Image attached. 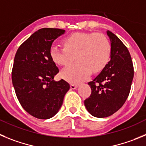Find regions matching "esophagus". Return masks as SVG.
<instances>
[{
  "mask_svg": "<svg viewBox=\"0 0 146 146\" xmlns=\"http://www.w3.org/2000/svg\"><path fill=\"white\" fill-rule=\"evenodd\" d=\"M77 87H78V85L70 84V89H76Z\"/></svg>",
  "mask_w": 146,
  "mask_h": 146,
  "instance_id": "obj_1",
  "label": "esophagus"
}]
</instances>
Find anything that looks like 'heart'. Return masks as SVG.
<instances>
[{"label": "heart", "instance_id": "1", "mask_svg": "<svg viewBox=\"0 0 146 146\" xmlns=\"http://www.w3.org/2000/svg\"><path fill=\"white\" fill-rule=\"evenodd\" d=\"M64 44L65 46L52 45L49 54L52 61L60 65L70 63L76 54L78 62L61 71L62 77L70 83L84 81L92 71H101L110 60L111 44L104 34L76 33L65 38Z\"/></svg>", "mask_w": 146, "mask_h": 146}]
</instances>
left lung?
<instances>
[{"mask_svg":"<svg viewBox=\"0 0 146 146\" xmlns=\"http://www.w3.org/2000/svg\"><path fill=\"white\" fill-rule=\"evenodd\" d=\"M111 60L92 81L88 83L92 94L84 100L87 111L94 117L110 116L122 107L128 98L134 77L130 54L126 46L111 31Z\"/></svg>","mask_w":146,"mask_h":146,"instance_id":"8db88e82","label":"left lung"}]
</instances>
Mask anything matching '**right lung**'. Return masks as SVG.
Masks as SVG:
<instances>
[{"instance_id": "add662e5", "label": "right lung", "mask_w": 146, "mask_h": 146, "mask_svg": "<svg viewBox=\"0 0 146 146\" xmlns=\"http://www.w3.org/2000/svg\"><path fill=\"white\" fill-rule=\"evenodd\" d=\"M57 28H42L19 47L14 60L12 84L22 107L31 115L48 119L57 114L70 89L65 80H54L59 69L49 54L54 40L65 33Z\"/></svg>"}]
</instances>
